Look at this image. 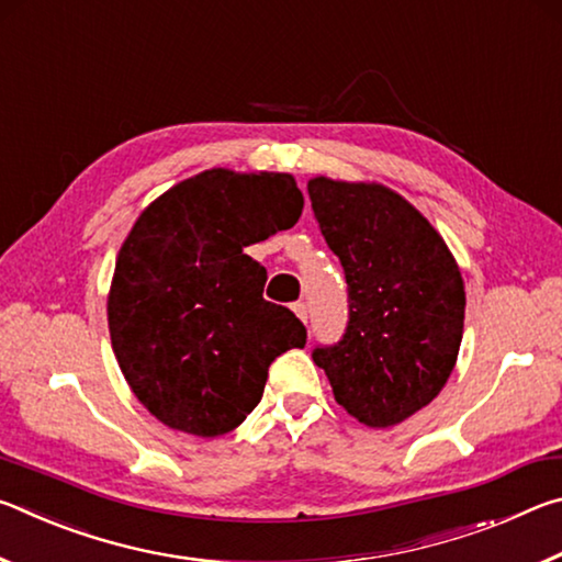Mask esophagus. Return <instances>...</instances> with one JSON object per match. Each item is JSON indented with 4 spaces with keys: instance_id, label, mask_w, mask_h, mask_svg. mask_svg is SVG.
I'll return each instance as SVG.
<instances>
[{
    "instance_id": "1",
    "label": "esophagus",
    "mask_w": 562,
    "mask_h": 562,
    "mask_svg": "<svg viewBox=\"0 0 562 562\" xmlns=\"http://www.w3.org/2000/svg\"><path fill=\"white\" fill-rule=\"evenodd\" d=\"M292 312L297 315L302 322H307V304L304 302H292Z\"/></svg>"
}]
</instances>
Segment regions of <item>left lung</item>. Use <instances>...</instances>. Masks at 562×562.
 I'll use <instances>...</instances> for the list:
<instances>
[{"mask_svg": "<svg viewBox=\"0 0 562 562\" xmlns=\"http://www.w3.org/2000/svg\"><path fill=\"white\" fill-rule=\"evenodd\" d=\"M307 193L345 268L349 302L345 335L315 347L312 359L339 406L386 429L431 404L453 372L465 310L459 265L394 190L319 176Z\"/></svg>", "mask_w": 562, "mask_h": 562, "instance_id": "left-lung-1", "label": "left lung"}]
</instances>
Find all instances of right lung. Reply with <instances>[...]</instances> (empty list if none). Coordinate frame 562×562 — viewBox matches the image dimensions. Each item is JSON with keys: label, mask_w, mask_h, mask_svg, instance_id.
I'll return each instance as SVG.
<instances>
[{"label": "right lung", "mask_w": 562, "mask_h": 562, "mask_svg": "<svg viewBox=\"0 0 562 562\" xmlns=\"http://www.w3.org/2000/svg\"><path fill=\"white\" fill-rule=\"evenodd\" d=\"M304 198L288 173L203 170L150 203L123 243L109 292L111 347L158 422L221 436L260 404L268 369L307 329L262 297L245 247L288 231Z\"/></svg>", "instance_id": "add662e5"}]
</instances>
